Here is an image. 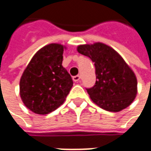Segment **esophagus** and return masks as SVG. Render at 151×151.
Wrapping results in <instances>:
<instances>
[{
  "instance_id": "1",
  "label": "esophagus",
  "mask_w": 151,
  "mask_h": 151,
  "mask_svg": "<svg viewBox=\"0 0 151 151\" xmlns=\"http://www.w3.org/2000/svg\"><path fill=\"white\" fill-rule=\"evenodd\" d=\"M73 81H75V82H78L80 81V80H81V76H73Z\"/></svg>"
}]
</instances>
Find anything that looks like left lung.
I'll return each instance as SVG.
<instances>
[{"mask_svg":"<svg viewBox=\"0 0 151 151\" xmlns=\"http://www.w3.org/2000/svg\"><path fill=\"white\" fill-rule=\"evenodd\" d=\"M77 51L94 62L96 83L86 89L92 101L109 112L129 107L137 95V79L122 56L100 42L79 45Z\"/></svg>","mask_w":151,"mask_h":151,"instance_id":"8db88e82","label":"left lung"}]
</instances>
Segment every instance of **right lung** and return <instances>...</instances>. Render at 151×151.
Segmentation results:
<instances>
[{"mask_svg": "<svg viewBox=\"0 0 151 151\" xmlns=\"http://www.w3.org/2000/svg\"><path fill=\"white\" fill-rule=\"evenodd\" d=\"M65 46L50 44L33 55L20 79V96L29 110L48 114L64 103L73 86L70 74L62 66Z\"/></svg>", "mask_w": 151, "mask_h": 151, "instance_id": "1", "label": "right lung"}]
</instances>
